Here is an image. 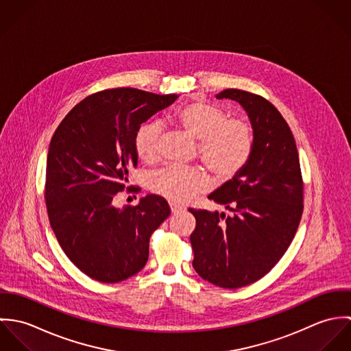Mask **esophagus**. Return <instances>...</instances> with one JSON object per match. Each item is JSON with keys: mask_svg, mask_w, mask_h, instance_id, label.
<instances>
[{"mask_svg": "<svg viewBox=\"0 0 351 351\" xmlns=\"http://www.w3.org/2000/svg\"><path fill=\"white\" fill-rule=\"evenodd\" d=\"M170 208H171V213H174V215L184 212V208L177 205V204H174V202H170Z\"/></svg>", "mask_w": 351, "mask_h": 351, "instance_id": "esophagus-1", "label": "esophagus"}]
</instances>
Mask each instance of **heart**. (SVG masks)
Masks as SVG:
<instances>
[{
  "label": "heart",
  "instance_id": "1",
  "mask_svg": "<svg viewBox=\"0 0 351 351\" xmlns=\"http://www.w3.org/2000/svg\"><path fill=\"white\" fill-rule=\"evenodd\" d=\"M173 121L188 135L197 141V150L202 163L219 178L235 177L249 162L254 135L250 125L241 119H227V113L212 104L192 101L180 106ZM160 125L146 123L135 134V150L145 162L158 156ZM209 185L208 177L197 169L169 166L150 178L152 192L159 196L186 204L204 192Z\"/></svg>",
  "mask_w": 351,
  "mask_h": 351
}]
</instances>
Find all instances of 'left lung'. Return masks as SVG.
I'll return each instance as SVG.
<instances>
[{
  "instance_id": "obj_1",
  "label": "left lung",
  "mask_w": 351,
  "mask_h": 351,
  "mask_svg": "<svg viewBox=\"0 0 351 351\" xmlns=\"http://www.w3.org/2000/svg\"><path fill=\"white\" fill-rule=\"evenodd\" d=\"M216 99L247 112L254 147L246 166L208 196L231 215L189 209L193 267L205 281L237 289L267 274L288 250L302 213V178L293 134L277 108L261 96L226 89Z\"/></svg>"
}]
</instances>
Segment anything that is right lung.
Returning a JSON list of instances; mask_svg holds the SVG:
<instances>
[{
	"label": "right lung",
	"instance_id": "add662e5",
	"mask_svg": "<svg viewBox=\"0 0 351 351\" xmlns=\"http://www.w3.org/2000/svg\"><path fill=\"white\" fill-rule=\"evenodd\" d=\"M177 99L132 88L102 90L77 104L53 132L46 170L51 228L69 259L96 281L120 282L141 271L151 234L170 215L156 195L135 206L113 202L138 165V128Z\"/></svg>",
	"mask_w": 351,
	"mask_h": 351
}]
</instances>
